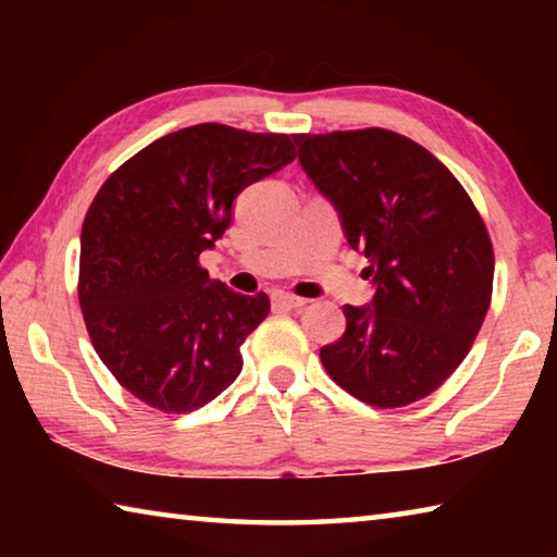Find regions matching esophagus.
<instances>
[{"mask_svg": "<svg viewBox=\"0 0 557 557\" xmlns=\"http://www.w3.org/2000/svg\"><path fill=\"white\" fill-rule=\"evenodd\" d=\"M272 305L282 307V309H301L307 305V299L287 295V292H275V295H272Z\"/></svg>", "mask_w": 557, "mask_h": 557, "instance_id": "obj_1", "label": "esophagus"}]
</instances>
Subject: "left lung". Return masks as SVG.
<instances>
[{
	"instance_id": "8db88e82",
	"label": "left lung",
	"mask_w": 557,
	"mask_h": 557,
	"mask_svg": "<svg viewBox=\"0 0 557 557\" xmlns=\"http://www.w3.org/2000/svg\"><path fill=\"white\" fill-rule=\"evenodd\" d=\"M295 143L375 289L369 305H344V336L319 351L326 373L375 408L425 398L465 361L488 312L494 250L482 215L449 169L398 132Z\"/></svg>"
}]
</instances>
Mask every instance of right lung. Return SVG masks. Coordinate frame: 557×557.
<instances>
[{"label": "right lung", "instance_id": "right-lung-1", "mask_svg": "<svg viewBox=\"0 0 557 557\" xmlns=\"http://www.w3.org/2000/svg\"><path fill=\"white\" fill-rule=\"evenodd\" d=\"M295 157L287 135L203 122L154 139L92 199L81 233L83 319L100 361L149 408L191 412L238 379L240 346L270 299L211 280L199 256L233 223L243 188Z\"/></svg>", "mask_w": 557, "mask_h": 557}]
</instances>
